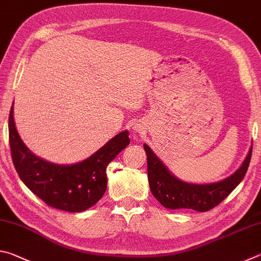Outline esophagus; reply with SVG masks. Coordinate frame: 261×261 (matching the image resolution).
I'll return each mask as SVG.
<instances>
[{
  "label": "esophagus",
  "mask_w": 261,
  "mask_h": 261,
  "mask_svg": "<svg viewBox=\"0 0 261 261\" xmlns=\"http://www.w3.org/2000/svg\"><path fill=\"white\" fill-rule=\"evenodd\" d=\"M135 127H136L137 130H140V127H139V126H135Z\"/></svg>",
  "instance_id": "1"
}]
</instances>
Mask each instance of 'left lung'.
Returning <instances> with one entry per match:
<instances>
[{
	"instance_id": "8db88e82",
	"label": "left lung",
	"mask_w": 261,
	"mask_h": 261,
	"mask_svg": "<svg viewBox=\"0 0 261 261\" xmlns=\"http://www.w3.org/2000/svg\"><path fill=\"white\" fill-rule=\"evenodd\" d=\"M144 149L147 155L149 188L156 200L166 208H189L198 212L210 211L226 199L244 178L252 155V147H250L242 166L220 182L192 184L183 182L171 174L146 144H144Z\"/></svg>"
}]
</instances>
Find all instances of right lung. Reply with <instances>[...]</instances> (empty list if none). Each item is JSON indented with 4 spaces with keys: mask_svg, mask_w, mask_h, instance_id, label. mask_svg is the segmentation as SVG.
Wrapping results in <instances>:
<instances>
[{
    "mask_svg": "<svg viewBox=\"0 0 261 261\" xmlns=\"http://www.w3.org/2000/svg\"><path fill=\"white\" fill-rule=\"evenodd\" d=\"M9 143L14 166L26 187L48 206L76 213L90 208L102 198L107 189V166L130 144V139L129 132H120L86 160L70 166L56 165L26 147L17 132L11 106Z\"/></svg>",
    "mask_w": 261,
    "mask_h": 261,
    "instance_id": "obj_1",
    "label": "right lung"
}]
</instances>
